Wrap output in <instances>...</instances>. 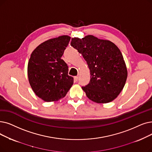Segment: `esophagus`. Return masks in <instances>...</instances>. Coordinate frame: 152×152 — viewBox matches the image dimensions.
I'll list each match as a JSON object with an SVG mask.
<instances>
[{"instance_id": "34e87169", "label": "esophagus", "mask_w": 152, "mask_h": 152, "mask_svg": "<svg viewBox=\"0 0 152 152\" xmlns=\"http://www.w3.org/2000/svg\"><path fill=\"white\" fill-rule=\"evenodd\" d=\"M78 76H75V77H74V80H75V82H76V81H77V80H78Z\"/></svg>"}]
</instances>
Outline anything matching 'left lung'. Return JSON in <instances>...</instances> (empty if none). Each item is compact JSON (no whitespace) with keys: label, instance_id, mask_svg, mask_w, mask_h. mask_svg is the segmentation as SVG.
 Returning a JSON list of instances; mask_svg holds the SVG:
<instances>
[{"label":"left lung","instance_id":"obj_1","mask_svg":"<svg viewBox=\"0 0 152 152\" xmlns=\"http://www.w3.org/2000/svg\"><path fill=\"white\" fill-rule=\"evenodd\" d=\"M71 45L83 55L90 70L89 83L82 87L87 97L100 104L114 101L127 78L126 64L120 50L112 42L91 35L71 38Z\"/></svg>","mask_w":152,"mask_h":152}]
</instances>
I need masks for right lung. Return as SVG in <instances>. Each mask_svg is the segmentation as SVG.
Masks as SVG:
<instances>
[{
    "label": "right lung",
    "instance_id": "add662e5",
    "mask_svg": "<svg viewBox=\"0 0 152 152\" xmlns=\"http://www.w3.org/2000/svg\"><path fill=\"white\" fill-rule=\"evenodd\" d=\"M71 37L62 35L39 45L31 53L28 63V77L35 94L45 102L65 97L73 84L67 64L61 58Z\"/></svg>",
    "mask_w": 152,
    "mask_h": 152
}]
</instances>
